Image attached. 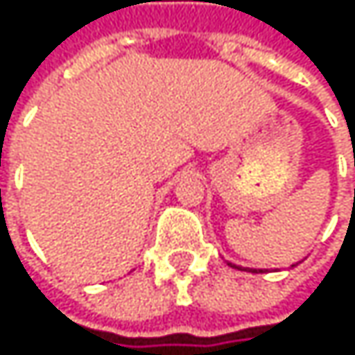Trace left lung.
I'll return each mask as SVG.
<instances>
[{
    "instance_id": "1",
    "label": "left lung",
    "mask_w": 355,
    "mask_h": 355,
    "mask_svg": "<svg viewBox=\"0 0 355 355\" xmlns=\"http://www.w3.org/2000/svg\"><path fill=\"white\" fill-rule=\"evenodd\" d=\"M232 268H239V270H247V272H264V268H243V266H239V264H232V262H227ZM292 266H296V264H292Z\"/></svg>"
}]
</instances>
